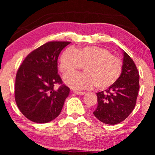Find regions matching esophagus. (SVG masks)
<instances>
[{
  "label": "esophagus",
  "mask_w": 155,
  "mask_h": 155,
  "mask_svg": "<svg viewBox=\"0 0 155 155\" xmlns=\"http://www.w3.org/2000/svg\"><path fill=\"white\" fill-rule=\"evenodd\" d=\"M73 92L78 95H83L85 94V92H80V91H77V90H74Z\"/></svg>",
  "instance_id": "obj_1"
}]
</instances>
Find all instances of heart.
Segmentation results:
<instances>
[{
	"instance_id": "heart-1",
	"label": "heart",
	"mask_w": 155,
	"mask_h": 155,
	"mask_svg": "<svg viewBox=\"0 0 155 155\" xmlns=\"http://www.w3.org/2000/svg\"><path fill=\"white\" fill-rule=\"evenodd\" d=\"M84 66V73H73L64 77V82L73 89H90L96 86L106 90L116 82L122 72V63L107 48L85 46L68 48L61 55L60 71L63 74L76 72Z\"/></svg>"
}]
</instances>
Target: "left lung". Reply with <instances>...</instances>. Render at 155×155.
<instances>
[{
  "label": "left lung",
  "instance_id": "left-lung-1",
  "mask_svg": "<svg viewBox=\"0 0 155 155\" xmlns=\"http://www.w3.org/2000/svg\"><path fill=\"white\" fill-rule=\"evenodd\" d=\"M122 72L114 84L97 92L98 105L94 116L106 124L115 125L124 120L136 104L140 75L134 61L123 51Z\"/></svg>",
  "mask_w": 155,
  "mask_h": 155
}]
</instances>
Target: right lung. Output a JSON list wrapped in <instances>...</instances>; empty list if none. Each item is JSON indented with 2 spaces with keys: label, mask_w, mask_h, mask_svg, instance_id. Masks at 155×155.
I'll list each match as a JSON object with an SVG mask.
<instances>
[{
  "label": "right lung",
  "mask_w": 155,
  "mask_h": 155,
  "mask_svg": "<svg viewBox=\"0 0 155 155\" xmlns=\"http://www.w3.org/2000/svg\"><path fill=\"white\" fill-rule=\"evenodd\" d=\"M69 41H50L27 56L15 78V98L25 117L38 124L55 119L63 109L70 89L58 74V58ZM56 84L61 85L56 91Z\"/></svg>",
  "instance_id": "right-lung-1"
}]
</instances>
